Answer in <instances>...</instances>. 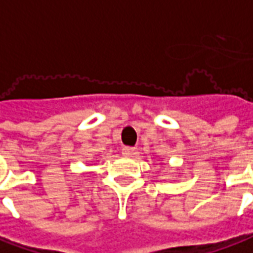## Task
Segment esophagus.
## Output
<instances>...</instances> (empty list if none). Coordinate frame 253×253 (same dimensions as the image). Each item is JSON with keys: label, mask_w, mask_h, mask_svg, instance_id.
<instances>
[{"label": "esophagus", "mask_w": 253, "mask_h": 253, "mask_svg": "<svg viewBox=\"0 0 253 253\" xmlns=\"http://www.w3.org/2000/svg\"><path fill=\"white\" fill-rule=\"evenodd\" d=\"M122 154L127 158H130V156H133L135 154V149L131 148V147H125V148L122 149Z\"/></svg>", "instance_id": "obj_1"}]
</instances>
